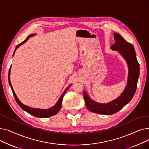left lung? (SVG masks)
Wrapping results in <instances>:
<instances>
[{
  "label": "left lung",
  "mask_w": 149,
  "mask_h": 149,
  "mask_svg": "<svg viewBox=\"0 0 149 149\" xmlns=\"http://www.w3.org/2000/svg\"><path fill=\"white\" fill-rule=\"evenodd\" d=\"M115 44L111 49L117 51L126 60L128 66L127 82L121 95L117 98L107 103H100L92 100L84 91L83 95L86 106L89 111L102 115H112L126 106L134 97L139 75V65L137 61L134 47L131 43L124 40L119 34L113 33Z\"/></svg>",
  "instance_id": "obj_1"
}]
</instances>
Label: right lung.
<instances>
[{
	"label": "right lung",
	"instance_id": "add662e5",
	"mask_svg": "<svg viewBox=\"0 0 149 149\" xmlns=\"http://www.w3.org/2000/svg\"><path fill=\"white\" fill-rule=\"evenodd\" d=\"M36 34H31L29 36H28L27 37V38H26V40H25L23 42H22V43H20L19 45H18L16 48H15V50L14 51V53H13V56H14V55L15 54V50H16L20 46H21L22 45H23V43H25L26 42L28 41V39L32 36H35ZM11 66L10 68V70H9V72H8V81H9V84H10V86L11 87V89L12 90V92H13V95L14 96V98H15V101H16L17 103L19 104V106L23 109V111H26V112H28V113L36 117H38V118H48V117H50V116H52L54 115L57 114L59 111L61 109V104H62V101H63V97L65 95V94L66 93V91L68 90V89L69 88V87L71 86V84H70L69 86L65 89V91L63 92V93H62L61 95L60 96V97L59 98L58 101L57 102V103L55 104L54 106L51 107V108L49 109H36V108H33V107H30L28 106H26L25 104H23L21 101L19 100V99L18 98V97H17L16 94H15V93L13 89V88L12 86L11 85V81H10V72H11Z\"/></svg>",
	"mask_w": 149,
	"mask_h": 149
}]
</instances>
